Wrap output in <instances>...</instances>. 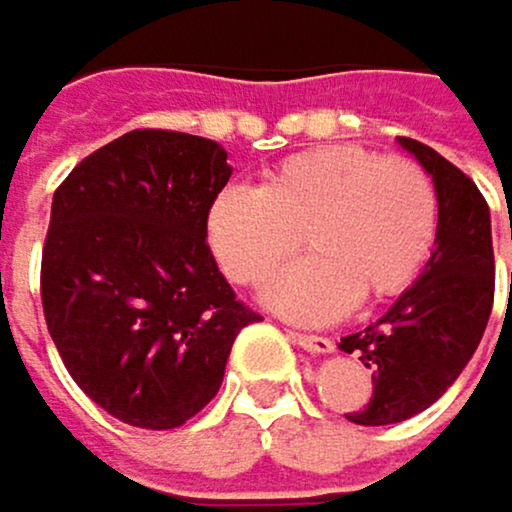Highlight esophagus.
<instances>
[{
	"mask_svg": "<svg viewBox=\"0 0 512 512\" xmlns=\"http://www.w3.org/2000/svg\"><path fill=\"white\" fill-rule=\"evenodd\" d=\"M289 339L304 348V351H311V354H329L335 345L326 339V335H307V332H289Z\"/></svg>",
	"mask_w": 512,
	"mask_h": 512,
	"instance_id": "obj_1",
	"label": "esophagus"
}]
</instances>
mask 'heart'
Listing matches in <instances>:
<instances>
[{"label":"heart","instance_id":"heart-1","mask_svg":"<svg viewBox=\"0 0 512 512\" xmlns=\"http://www.w3.org/2000/svg\"><path fill=\"white\" fill-rule=\"evenodd\" d=\"M441 226L429 170L363 145H320L276 164L261 189H223L208 214L220 267L239 286L261 282L301 245L311 254L264 289L273 311L326 323L407 292L426 270Z\"/></svg>","mask_w":512,"mask_h":512}]
</instances>
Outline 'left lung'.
Listing matches in <instances>:
<instances>
[{
	"label": "left lung",
	"instance_id": "1",
	"mask_svg": "<svg viewBox=\"0 0 512 512\" xmlns=\"http://www.w3.org/2000/svg\"><path fill=\"white\" fill-rule=\"evenodd\" d=\"M435 180L441 226L423 276L373 326L342 339L373 370V398L348 413L357 426H388L432 407L482 342L494 304V248L488 201L460 167L429 145L401 136ZM512 236V230H510Z\"/></svg>",
	"mask_w": 512,
	"mask_h": 512
}]
</instances>
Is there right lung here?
I'll use <instances>...</instances> for the list:
<instances>
[{"label":"right lung","mask_w":512,"mask_h":512,"mask_svg":"<svg viewBox=\"0 0 512 512\" xmlns=\"http://www.w3.org/2000/svg\"><path fill=\"white\" fill-rule=\"evenodd\" d=\"M230 173L214 139L130 130L55 189L39 270L46 326L71 379L120 423L183 426L258 320L208 245Z\"/></svg>","instance_id":"obj_1"}]
</instances>
